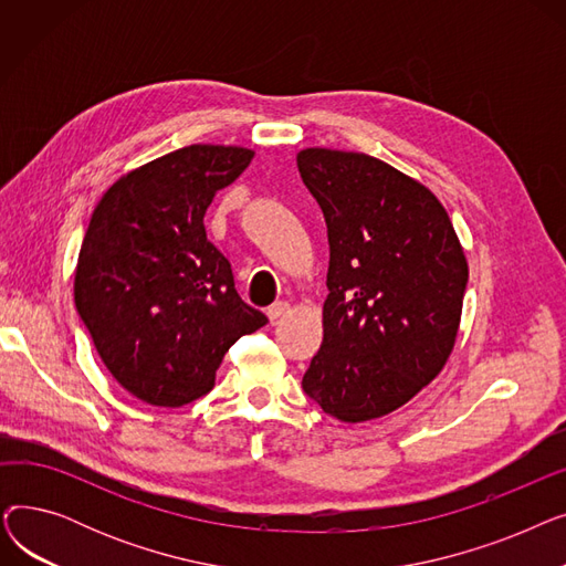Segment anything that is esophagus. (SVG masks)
<instances>
[{
	"label": "esophagus",
	"instance_id": "1",
	"mask_svg": "<svg viewBox=\"0 0 566 566\" xmlns=\"http://www.w3.org/2000/svg\"><path fill=\"white\" fill-rule=\"evenodd\" d=\"M286 312H289V303L280 301V303H273L271 307H268V312H265V314H268V318H271V321L275 323V321H277V318H282Z\"/></svg>",
	"mask_w": 566,
	"mask_h": 566
}]
</instances>
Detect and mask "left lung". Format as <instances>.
Wrapping results in <instances>:
<instances>
[{
    "label": "left lung",
    "instance_id": "1",
    "mask_svg": "<svg viewBox=\"0 0 566 566\" xmlns=\"http://www.w3.org/2000/svg\"><path fill=\"white\" fill-rule=\"evenodd\" d=\"M298 171L331 243L323 344L303 390L342 422L374 420L412 399L448 363L465 254L442 203L388 163L305 148Z\"/></svg>",
    "mask_w": 566,
    "mask_h": 566
}]
</instances>
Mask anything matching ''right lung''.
I'll list each match as a JSON object with an SVG mask.
<instances>
[{
	"label": "right lung",
	"mask_w": 566,
	"mask_h": 566,
	"mask_svg": "<svg viewBox=\"0 0 566 566\" xmlns=\"http://www.w3.org/2000/svg\"><path fill=\"white\" fill-rule=\"evenodd\" d=\"M252 158L241 146L178 148L118 178L88 222L75 307L109 374L146 403L208 395L231 344L268 323L203 229L206 208Z\"/></svg>",
	"instance_id": "right-lung-1"
}]
</instances>
